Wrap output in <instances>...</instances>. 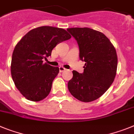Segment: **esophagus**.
I'll use <instances>...</instances> for the list:
<instances>
[{
  "instance_id": "obj_1",
  "label": "esophagus",
  "mask_w": 134,
  "mask_h": 134,
  "mask_svg": "<svg viewBox=\"0 0 134 134\" xmlns=\"http://www.w3.org/2000/svg\"><path fill=\"white\" fill-rule=\"evenodd\" d=\"M59 72H64V70H66V68H64L63 66H59Z\"/></svg>"
}]
</instances>
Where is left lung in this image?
I'll return each mask as SVG.
<instances>
[{
  "label": "left lung",
  "mask_w": 134,
  "mask_h": 134,
  "mask_svg": "<svg viewBox=\"0 0 134 134\" xmlns=\"http://www.w3.org/2000/svg\"><path fill=\"white\" fill-rule=\"evenodd\" d=\"M67 31L78 43L80 59L85 62L82 74L72 71L68 90L81 102L97 100L115 80L117 68L115 48L103 33L91 28H72Z\"/></svg>",
  "instance_id": "left-lung-1"
}]
</instances>
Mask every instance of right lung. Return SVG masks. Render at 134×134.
Instances as JSON below:
<instances>
[{
    "mask_svg": "<svg viewBox=\"0 0 134 134\" xmlns=\"http://www.w3.org/2000/svg\"><path fill=\"white\" fill-rule=\"evenodd\" d=\"M71 36L62 28L41 26L28 32L13 52L11 72L20 93L28 100L38 102L47 96L59 68L43 64L53 48Z\"/></svg>",
    "mask_w": 134,
    "mask_h": 134,
    "instance_id": "1",
    "label": "right lung"
}]
</instances>
